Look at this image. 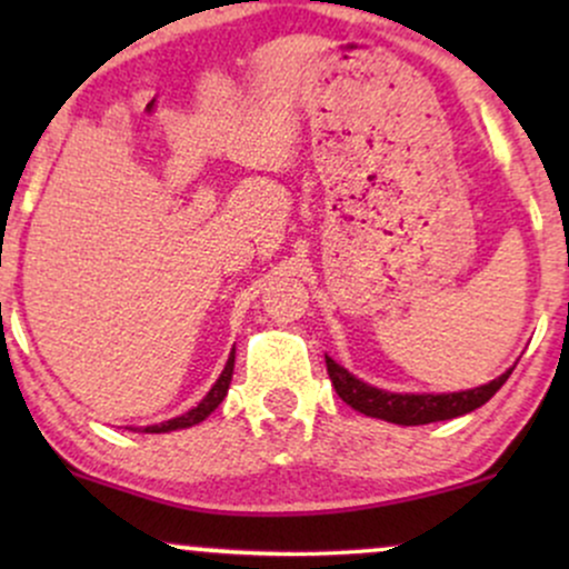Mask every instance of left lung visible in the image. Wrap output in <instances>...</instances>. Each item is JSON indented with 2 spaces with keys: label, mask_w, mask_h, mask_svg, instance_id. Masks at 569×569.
<instances>
[{
  "label": "left lung",
  "mask_w": 569,
  "mask_h": 569,
  "mask_svg": "<svg viewBox=\"0 0 569 569\" xmlns=\"http://www.w3.org/2000/svg\"><path fill=\"white\" fill-rule=\"evenodd\" d=\"M331 385L337 396L352 409L377 420L396 422V426H428V422L452 420V417L468 415V411L485 407V403L502 388V382L511 377L513 367L495 377L492 382L481 388L460 390V393H390V390L375 388V385L358 380L348 369L339 367L335 358L326 356Z\"/></svg>",
  "instance_id": "1"
}]
</instances>
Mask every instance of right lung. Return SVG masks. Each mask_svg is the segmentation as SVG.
Here are the masks:
<instances>
[{"label":"right lung","instance_id":"add662e5","mask_svg":"<svg viewBox=\"0 0 569 569\" xmlns=\"http://www.w3.org/2000/svg\"><path fill=\"white\" fill-rule=\"evenodd\" d=\"M232 369H234V348H232V352H230V358H227L224 371H221L219 380L213 382V388L208 390L206 398H202L198 407H192L189 411H184V415L173 417V420L160 422V426H147V428L141 430V433H171V430H181V428L198 426V422L206 420V417L211 415V411L217 409L221 401H224L227 390H230V382H232ZM130 430H133V428H130Z\"/></svg>","mask_w":569,"mask_h":569}]
</instances>
